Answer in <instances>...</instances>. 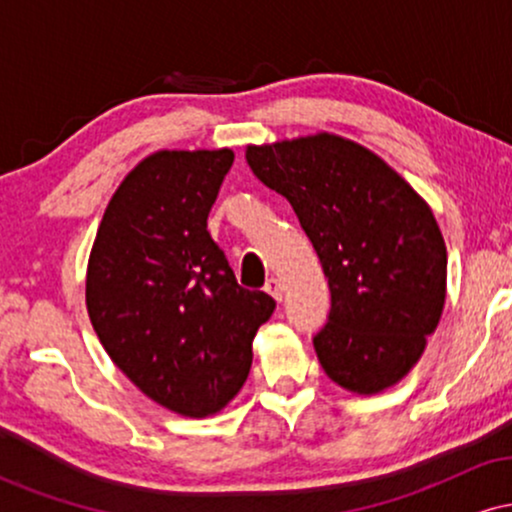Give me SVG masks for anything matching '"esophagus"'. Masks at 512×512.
Returning <instances> with one entry per match:
<instances>
[{"mask_svg":"<svg viewBox=\"0 0 512 512\" xmlns=\"http://www.w3.org/2000/svg\"><path fill=\"white\" fill-rule=\"evenodd\" d=\"M264 291H267L274 301H281V298H284V286H281V281L274 279V276L264 284Z\"/></svg>","mask_w":512,"mask_h":512,"instance_id":"esophagus-1","label":"esophagus"}]
</instances>
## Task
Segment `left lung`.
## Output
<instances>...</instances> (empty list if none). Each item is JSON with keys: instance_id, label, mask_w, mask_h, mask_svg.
I'll use <instances>...</instances> for the list:
<instances>
[{"instance_id": "obj_1", "label": "left lung", "mask_w": 512, "mask_h": 512, "mask_svg": "<svg viewBox=\"0 0 512 512\" xmlns=\"http://www.w3.org/2000/svg\"><path fill=\"white\" fill-rule=\"evenodd\" d=\"M248 166L289 199L325 269L320 366L375 395L416 366L445 305L448 252L436 216L380 156L337 134L248 146Z\"/></svg>"}]
</instances>
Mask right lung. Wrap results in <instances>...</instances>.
<instances>
[{
	"label": "right lung",
	"instance_id": "1",
	"mask_svg": "<svg viewBox=\"0 0 512 512\" xmlns=\"http://www.w3.org/2000/svg\"><path fill=\"white\" fill-rule=\"evenodd\" d=\"M231 149L158 151L117 187L86 272L91 325L113 363L175 414H216L252 366L276 303L238 286L207 231Z\"/></svg>",
	"mask_w": 512,
	"mask_h": 512
}]
</instances>
